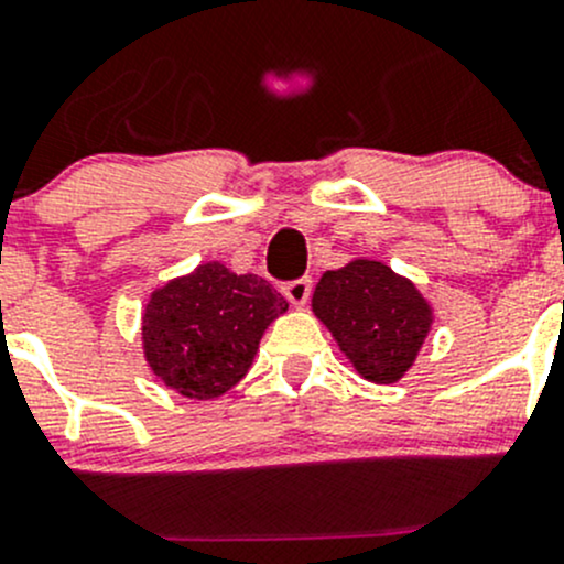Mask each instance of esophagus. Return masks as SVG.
I'll list each match as a JSON object with an SVG mask.
<instances>
[{"instance_id": "1", "label": "esophagus", "mask_w": 564, "mask_h": 564, "mask_svg": "<svg viewBox=\"0 0 564 564\" xmlns=\"http://www.w3.org/2000/svg\"><path fill=\"white\" fill-rule=\"evenodd\" d=\"M311 289H314V281H311V278H297V281H289L286 286H283V294H286V300L294 308H303L311 297Z\"/></svg>"}]
</instances>
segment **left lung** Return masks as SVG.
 <instances>
[{"label": "left lung", "mask_w": 564, "mask_h": 564, "mask_svg": "<svg viewBox=\"0 0 564 564\" xmlns=\"http://www.w3.org/2000/svg\"><path fill=\"white\" fill-rule=\"evenodd\" d=\"M314 314L357 373L377 384L398 382L412 368L434 322L412 281L368 259L324 272L314 292Z\"/></svg>", "instance_id": "8db88e82"}]
</instances>
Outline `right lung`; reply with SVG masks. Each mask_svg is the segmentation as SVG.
I'll list each match as a JSON object with an SVG mask.
<instances>
[{"instance_id":"right-lung-1","label":"right lung","mask_w":564,"mask_h":564,"mask_svg":"<svg viewBox=\"0 0 564 564\" xmlns=\"http://www.w3.org/2000/svg\"><path fill=\"white\" fill-rule=\"evenodd\" d=\"M286 308L264 278L198 264L152 292L141 327L147 362L180 395L218 398L246 377L261 335Z\"/></svg>"}]
</instances>
